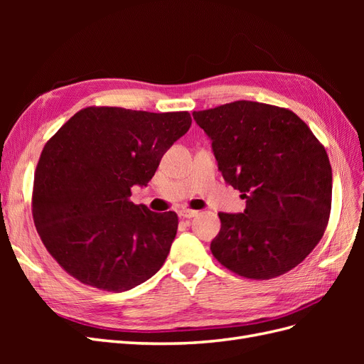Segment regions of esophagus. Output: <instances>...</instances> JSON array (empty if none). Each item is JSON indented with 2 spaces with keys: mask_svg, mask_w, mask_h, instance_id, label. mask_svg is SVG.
<instances>
[{
  "mask_svg": "<svg viewBox=\"0 0 364 364\" xmlns=\"http://www.w3.org/2000/svg\"><path fill=\"white\" fill-rule=\"evenodd\" d=\"M197 214V211H194V209H181L179 211V215L182 217V218H193V217H196Z\"/></svg>",
  "mask_w": 364,
  "mask_h": 364,
  "instance_id": "1",
  "label": "esophagus"
}]
</instances>
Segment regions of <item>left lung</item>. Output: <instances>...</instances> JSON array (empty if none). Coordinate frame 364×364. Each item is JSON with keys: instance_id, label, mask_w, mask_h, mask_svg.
<instances>
[{"instance_id": "left-lung-1", "label": "left lung", "mask_w": 364, "mask_h": 364, "mask_svg": "<svg viewBox=\"0 0 364 364\" xmlns=\"http://www.w3.org/2000/svg\"><path fill=\"white\" fill-rule=\"evenodd\" d=\"M228 183L246 199L220 213L214 258L240 277L272 279L301 264L323 237L333 171L311 129L285 107L238 100L193 112Z\"/></svg>"}]
</instances>
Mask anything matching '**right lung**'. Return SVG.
Returning <instances> with one entry per match:
<instances>
[{
  "label": "right lung",
  "instance_id": "1",
  "mask_svg": "<svg viewBox=\"0 0 364 364\" xmlns=\"http://www.w3.org/2000/svg\"><path fill=\"white\" fill-rule=\"evenodd\" d=\"M191 115L90 106L43 147L31 213L50 255L73 278L105 291H126L167 259L178 214L130 202L164 153L188 132Z\"/></svg>",
  "mask_w": 364,
  "mask_h": 364
}]
</instances>
